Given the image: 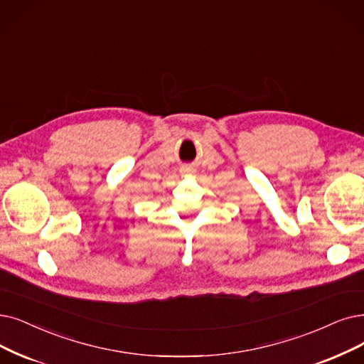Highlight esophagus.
Segmentation results:
<instances>
[{"mask_svg": "<svg viewBox=\"0 0 364 364\" xmlns=\"http://www.w3.org/2000/svg\"><path fill=\"white\" fill-rule=\"evenodd\" d=\"M183 171H191V168H185Z\"/></svg>", "mask_w": 364, "mask_h": 364, "instance_id": "1", "label": "esophagus"}]
</instances>
